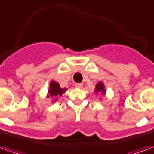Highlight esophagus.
Instances as JSON below:
<instances>
[{
  "instance_id": "34e87169",
  "label": "esophagus",
  "mask_w": 154,
  "mask_h": 154,
  "mask_svg": "<svg viewBox=\"0 0 154 154\" xmlns=\"http://www.w3.org/2000/svg\"><path fill=\"white\" fill-rule=\"evenodd\" d=\"M82 85H83L82 83H76V84H75V87L77 88H82Z\"/></svg>"
}]
</instances>
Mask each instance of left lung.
<instances>
[{
    "label": "left lung",
    "instance_id": "left-lung-1",
    "mask_svg": "<svg viewBox=\"0 0 154 154\" xmlns=\"http://www.w3.org/2000/svg\"><path fill=\"white\" fill-rule=\"evenodd\" d=\"M95 92L96 93H102L103 94H105V90H104V85L101 82H99V83L96 85V88H95Z\"/></svg>",
    "mask_w": 154,
    "mask_h": 154
}]
</instances>
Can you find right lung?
<instances>
[{
    "mask_svg": "<svg viewBox=\"0 0 154 154\" xmlns=\"http://www.w3.org/2000/svg\"><path fill=\"white\" fill-rule=\"evenodd\" d=\"M66 90V88H61L60 87L59 83H57L55 81H52L50 84V89L48 91V93H49L48 97H51L52 99H55V97L61 96ZM56 99H55V100Z\"/></svg>",
    "mask_w": 154,
    "mask_h": 154,
    "instance_id": "right-lung-1",
    "label": "right lung"
}]
</instances>
